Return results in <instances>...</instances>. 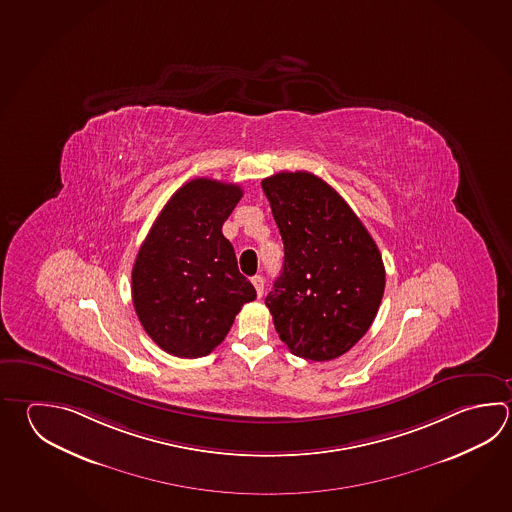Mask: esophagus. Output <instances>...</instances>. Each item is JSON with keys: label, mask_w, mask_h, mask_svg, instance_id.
Returning a JSON list of instances; mask_svg holds the SVG:
<instances>
[{"label": "esophagus", "mask_w": 512, "mask_h": 512, "mask_svg": "<svg viewBox=\"0 0 512 512\" xmlns=\"http://www.w3.org/2000/svg\"><path fill=\"white\" fill-rule=\"evenodd\" d=\"M251 282H253V286H255V291H257V295H259V297H262V293H264V279H262L261 275H255V277L251 279Z\"/></svg>", "instance_id": "esophagus-1"}]
</instances>
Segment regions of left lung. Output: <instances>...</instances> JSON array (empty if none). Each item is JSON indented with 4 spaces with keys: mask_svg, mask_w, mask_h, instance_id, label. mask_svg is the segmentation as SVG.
I'll return each mask as SVG.
<instances>
[{
    "mask_svg": "<svg viewBox=\"0 0 512 512\" xmlns=\"http://www.w3.org/2000/svg\"><path fill=\"white\" fill-rule=\"evenodd\" d=\"M284 242V264L266 306L293 355L326 362L367 333L386 288L377 244L349 204L309 172L262 181Z\"/></svg>",
    "mask_w": 512,
    "mask_h": 512,
    "instance_id": "8db88e82",
    "label": "left lung"
}]
</instances>
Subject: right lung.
<instances>
[{
    "mask_svg": "<svg viewBox=\"0 0 512 512\" xmlns=\"http://www.w3.org/2000/svg\"><path fill=\"white\" fill-rule=\"evenodd\" d=\"M241 197L239 184L192 179L164 204L135 257V313L148 337L174 357L210 355L257 297L222 235Z\"/></svg>",
    "mask_w": 512,
    "mask_h": 512,
    "instance_id": "obj_1",
    "label": "right lung"
}]
</instances>
